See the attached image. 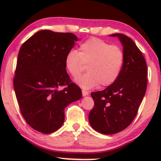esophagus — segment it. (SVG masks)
I'll return each mask as SVG.
<instances>
[{
	"instance_id": "1",
	"label": "esophagus",
	"mask_w": 161,
	"mask_h": 161,
	"mask_svg": "<svg viewBox=\"0 0 161 161\" xmlns=\"http://www.w3.org/2000/svg\"><path fill=\"white\" fill-rule=\"evenodd\" d=\"M82 94H83V96L89 95V92L85 91V90H82Z\"/></svg>"
}]
</instances>
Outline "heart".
Returning a JSON list of instances; mask_svg holds the SVG:
<instances>
[{
    "label": "heart",
    "instance_id": "obj_1",
    "mask_svg": "<svg viewBox=\"0 0 161 161\" xmlns=\"http://www.w3.org/2000/svg\"><path fill=\"white\" fill-rule=\"evenodd\" d=\"M125 56L120 47L98 38L87 39L79 46V51L69 50L66 54V69L72 77L80 75L86 69L89 72L76 78L83 89H89L100 85L111 86L117 80L122 71Z\"/></svg>",
    "mask_w": 161,
    "mask_h": 161
}]
</instances>
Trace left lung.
Here are the masks:
<instances>
[{"label": "left lung", "mask_w": 161, "mask_h": 161, "mask_svg": "<svg viewBox=\"0 0 161 161\" xmlns=\"http://www.w3.org/2000/svg\"><path fill=\"white\" fill-rule=\"evenodd\" d=\"M123 46L125 60L121 73L113 84L92 92L94 105L89 114L92 128L111 135L123 130L133 122L146 93L147 66L135 42L126 35L114 34Z\"/></svg>", "instance_id": "obj_1"}]
</instances>
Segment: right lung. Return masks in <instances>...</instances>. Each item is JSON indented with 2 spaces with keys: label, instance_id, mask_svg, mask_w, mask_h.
<instances>
[{
  "label": "right lung",
  "instance_id": "obj_1",
  "mask_svg": "<svg viewBox=\"0 0 161 161\" xmlns=\"http://www.w3.org/2000/svg\"><path fill=\"white\" fill-rule=\"evenodd\" d=\"M78 40L72 33L42 30L19 49L13 80L15 94L25 122L40 133L60 128L65 108L82 97L64 64L66 54Z\"/></svg>",
  "mask_w": 161,
  "mask_h": 161
}]
</instances>
